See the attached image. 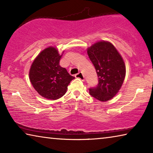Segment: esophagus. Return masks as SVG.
I'll list each match as a JSON object with an SVG mask.
<instances>
[{
    "instance_id": "obj_1",
    "label": "esophagus",
    "mask_w": 153,
    "mask_h": 153,
    "mask_svg": "<svg viewBox=\"0 0 153 153\" xmlns=\"http://www.w3.org/2000/svg\"><path fill=\"white\" fill-rule=\"evenodd\" d=\"M76 77H77V78H79L81 80H82V81H84V76H83V74H82V73H78V74H76Z\"/></svg>"
}]
</instances>
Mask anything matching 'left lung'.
I'll use <instances>...</instances> for the list:
<instances>
[{"mask_svg":"<svg viewBox=\"0 0 153 153\" xmlns=\"http://www.w3.org/2000/svg\"><path fill=\"white\" fill-rule=\"evenodd\" d=\"M87 53L98 77L97 86L89 89L90 94L100 101H107L115 97L122 86L126 76L125 63L109 42L94 44L88 48Z\"/></svg>","mask_w":153,"mask_h":153,"instance_id":"8db88e82","label":"left lung"}]
</instances>
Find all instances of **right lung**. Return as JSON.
Returning a JSON list of instances; mask_svg holds the SVG:
<instances>
[{
    "instance_id": "right-lung-1",
    "label": "right lung",
    "mask_w": 153,
    "mask_h": 153,
    "mask_svg": "<svg viewBox=\"0 0 153 153\" xmlns=\"http://www.w3.org/2000/svg\"><path fill=\"white\" fill-rule=\"evenodd\" d=\"M61 56L57 49L50 46L41 52L30 67L29 76L33 87L47 99L56 100L63 97L75 78L59 65Z\"/></svg>"
}]
</instances>
